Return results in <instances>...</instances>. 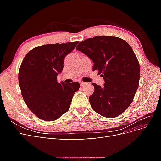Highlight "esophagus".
I'll return each instance as SVG.
<instances>
[{
    "label": "esophagus",
    "instance_id": "esophagus-1",
    "mask_svg": "<svg viewBox=\"0 0 161 161\" xmlns=\"http://www.w3.org/2000/svg\"><path fill=\"white\" fill-rule=\"evenodd\" d=\"M86 85V82H80V86H85V85Z\"/></svg>",
    "mask_w": 161,
    "mask_h": 161
}]
</instances>
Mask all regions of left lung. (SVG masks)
<instances>
[{"label": "left lung", "instance_id": "8db88e82", "mask_svg": "<svg viewBox=\"0 0 161 161\" xmlns=\"http://www.w3.org/2000/svg\"><path fill=\"white\" fill-rule=\"evenodd\" d=\"M76 49L92 60V71L98 70L105 80L103 86L92 83V109L108 118L121 115L133 101L139 85L140 64L132 48L119 37L101 36L80 42Z\"/></svg>", "mask_w": 161, "mask_h": 161}]
</instances>
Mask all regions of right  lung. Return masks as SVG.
Masks as SVG:
<instances>
[{
	"instance_id": "1",
	"label": "right lung",
	"mask_w": 161,
	"mask_h": 161,
	"mask_svg": "<svg viewBox=\"0 0 161 161\" xmlns=\"http://www.w3.org/2000/svg\"><path fill=\"white\" fill-rule=\"evenodd\" d=\"M79 42L37 46L24 57L19 71V83L24 101L37 118L54 121L69 111L80 84L58 83L65 56Z\"/></svg>"
}]
</instances>
